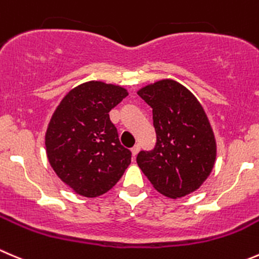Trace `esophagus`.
<instances>
[{
  "mask_svg": "<svg viewBox=\"0 0 259 259\" xmlns=\"http://www.w3.org/2000/svg\"><path fill=\"white\" fill-rule=\"evenodd\" d=\"M139 150H140V145H139V144L134 145V147L132 148V155H133V158L137 157L138 153H139Z\"/></svg>",
  "mask_w": 259,
  "mask_h": 259,
  "instance_id": "obj_1",
  "label": "esophagus"
}]
</instances>
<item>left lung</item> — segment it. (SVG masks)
I'll list each match as a JSON object with an SVG mask.
<instances>
[{
    "label": "left lung",
    "instance_id": "8db88e82",
    "mask_svg": "<svg viewBox=\"0 0 259 259\" xmlns=\"http://www.w3.org/2000/svg\"><path fill=\"white\" fill-rule=\"evenodd\" d=\"M153 109L157 145L137 163L153 187L169 199L195 192L211 173L217 139L204 107L186 86L163 78L138 90Z\"/></svg>",
    "mask_w": 259,
    "mask_h": 259
}]
</instances>
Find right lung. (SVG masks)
<instances>
[{
	"instance_id": "add662e5",
	"label": "right lung",
	"mask_w": 259,
	"mask_h": 259,
	"mask_svg": "<svg viewBox=\"0 0 259 259\" xmlns=\"http://www.w3.org/2000/svg\"><path fill=\"white\" fill-rule=\"evenodd\" d=\"M129 95L119 84L89 81L72 89L53 112L45 150L55 175L77 195L111 190L132 162L109 112Z\"/></svg>"
}]
</instances>
